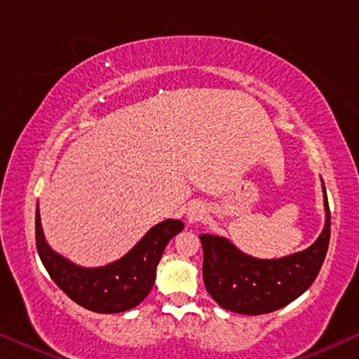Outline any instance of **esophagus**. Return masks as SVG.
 <instances>
[{"label":"esophagus","instance_id":"obj_1","mask_svg":"<svg viewBox=\"0 0 359 359\" xmlns=\"http://www.w3.org/2000/svg\"><path fill=\"white\" fill-rule=\"evenodd\" d=\"M205 215H208V210H205L204 205L203 204H194L188 212V222L189 224H198V222H201V220L205 219Z\"/></svg>","mask_w":359,"mask_h":359}]
</instances>
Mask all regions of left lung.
<instances>
[{"label":"left lung","instance_id":"left-lung-1","mask_svg":"<svg viewBox=\"0 0 359 359\" xmlns=\"http://www.w3.org/2000/svg\"><path fill=\"white\" fill-rule=\"evenodd\" d=\"M325 227L304 252L278 259L245 255L230 240L199 235L204 250L203 276L210 297L220 307L245 316L278 311L311 287L320 271L330 242V208L323 186Z\"/></svg>","mask_w":359,"mask_h":359}]
</instances>
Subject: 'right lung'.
Instances as JSON below:
<instances>
[{
    "instance_id": "right-lung-1",
    "label": "right lung",
    "mask_w": 359,
    "mask_h": 359,
    "mask_svg": "<svg viewBox=\"0 0 359 359\" xmlns=\"http://www.w3.org/2000/svg\"><path fill=\"white\" fill-rule=\"evenodd\" d=\"M184 229L181 220H163L147 232L139 243L114 263L83 268L53 252L46 242L39 205L36 210V245L53 283L81 307L97 313H117L144 301L155 283L165 247Z\"/></svg>"
}]
</instances>
